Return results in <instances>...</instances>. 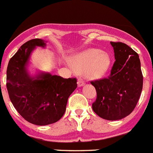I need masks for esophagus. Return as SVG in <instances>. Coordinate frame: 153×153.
Wrapping results in <instances>:
<instances>
[{
    "instance_id": "obj_1",
    "label": "esophagus",
    "mask_w": 153,
    "mask_h": 153,
    "mask_svg": "<svg viewBox=\"0 0 153 153\" xmlns=\"http://www.w3.org/2000/svg\"><path fill=\"white\" fill-rule=\"evenodd\" d=\"M77 85H78V87H82V86L84 85V82L83 81V79H78Z\"/></svg>"
}]
</instances>
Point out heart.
Masks as SVG:
<instances>
[{
	"mask_svg": "<svg viewBox=\"0 0 153 153\" xmlns=\"http://www.w3.org/2000/svg\"><path fill=\"white\" fill-rule=\"evenodd\" d=\"M72 67L78 74H84L89 79H101L108 73L112 58L109 53L98 48H89L70 59Z\"/></svg>",
	"mask_w": 153,
	"mask_h": 153,
	"instance_id": "b5f03b06",
	"label": "heart"
}]
</instances>
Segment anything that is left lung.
<instances>
[{
  "instance_id": "8db88e82",
  "label": "left lung",
  "mask_w": 153,
  "mask_h": 153,
  "mask_svg": "<svg viewBox=\"0 0 153 153\" xmlns=\"http://www.w3.org/2000/svg\"><path fill=\"white\" fill-rule=\"evenodd\" d=\"M115 61L108 78L91 81L97 92L92 104L98 117L108 120H118L128 116L135 108L143 86L139 56L122 42H110Z\"/></svg>"
}]
</instances>
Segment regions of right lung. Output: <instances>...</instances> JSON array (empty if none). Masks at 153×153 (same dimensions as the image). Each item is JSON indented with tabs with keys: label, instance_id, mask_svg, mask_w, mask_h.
<instances>
[{
	"label": "right lung",
	"instance_id": "1",
	"mask_svg": "<svg viewBox=\"0 0 153 153\" xmlns=\"http://www.w3.org/2000/svg\"><path fill=\"white\" fill-rule=\"evenodd\" d=\"M46 41L33 39L25 43L10 59L7 68V89L18 113L30 123L39 126L54 123L65 112L69 95L76 87V78L64 79L49 73L28 71L30 55Z\"/></svg>",
	"mask_w": 153,
	"mask_h": 153
}]
</instances>
